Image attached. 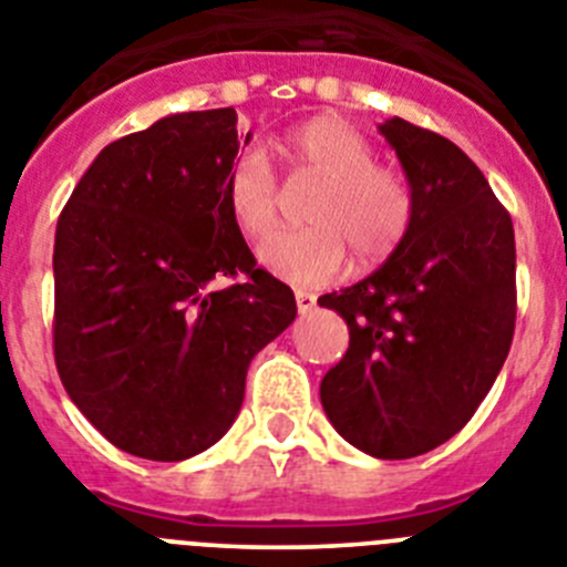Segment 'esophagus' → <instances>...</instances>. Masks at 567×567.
<instances>
[{"mask_svg":"<svg viewBox=\"0 0 567 567\" xmlns=\"http://www.w3.org/2000/svg\"><path fill=\"white\" fill-rule=\"evenodd\" d=\"M295 303H298L300 315H309L315 309V303H318V298H315L312 292H303V289H298V292H295Z\"/></svg>","mask_w":567,"mask_h":567,"instance_id":"obj_1","label":"esophagus"}]
</instances>
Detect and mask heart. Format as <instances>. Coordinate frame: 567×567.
Instances as JSON below:
<instances>
[{"label":"heart","instance_id":"1","mask_svg":"<svg viewBox=\"0 0 567 567\" xmlns=\"http://www.w3.org/2000/svg\"><path fill=\"white\" fill-rule=\"evenodd\" d=\"M295 169L323 182L309 198L300 229H280L258 247L260 267L295 287L338 278L346 247L358 264H380L400 247L414 221V189L398 167L374 162V147L338 115H315L278 144ZM224 209L247 238L275 227L280 204L278 175L260 150H244L224 175Z\"/></svg>","mask_w":567,"mask_h":567}]
</instances>
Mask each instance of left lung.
Segmentation results:
<instances>
[{
    "mask_svg": "<svg viewBox=\"0 0 567 567\" xmlns=\"http://www.w3.org/2000/svg\"><path fill=\"white\" fill-rule=\"evenodd\" d=\"M380 133L414 189V221L378 272L318 300L349 327L320 403L354 449L409 460L452 440L497 380L517 247L508 209L457 144L398 115Z\"/></svg>",
    "mask_w": 567,
    "mask_h": 567,
    "instance_id": "1",
    "label": "left lung"
}]
</instances>
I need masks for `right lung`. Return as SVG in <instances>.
I'll use <instances>...</instances> for the list:
<instances>
[{
	"instance_id": "1",
	"label": "right lung",
	"mask_w": 567,
	"mask_h": 567,
	"mask_svg": "<svg viewBox=\"0 0 567 567\" xmlns=\"http://www.w3.org/2000/svg\"><path fill=\"white\" fill-rule=\"evenodd\" d=\"M247 142L233 107L158 118L107 144L59 215V378L135 457L178 463L218 443L249 360L298 315L224 209V175Z\"/></svg>"
}]
</instances>
